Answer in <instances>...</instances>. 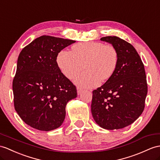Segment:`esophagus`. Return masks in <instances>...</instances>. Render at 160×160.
Instances as JSON below:
<instances>
[{"instance_id": "1", "label": "esophagus", "mask_w": 160, "mask_h": 160, "mask_svg": "<svg viewBox=\"0 0 160 160\" xmlns=\"http://www.w3.org/2000/svg\"><path fill=\"white\" fill-rule=\"evenodd\" d=\"M82 91H83L82 89L80 88H77V93H78V95H79Z\"/></svg>"}]
</instances>
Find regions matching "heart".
<instances>
[{
    "mask_svg": "<svg viewBox=\"0 0 160 160\" xmlns=\"http://www.w3.org/2000/svg\"><path fill=\"white\" fill-rule=\"evenodd\" d=\"M57 64L62 74L70 79L85 67L86 71L78 75L75 82L83 88H93L113 75L118 64V53L114 46L101 42H79L72 46L71 52L60 51Z\"/></svg>",
    "mask_w": 160,
    "mask_h": 160,
    "instance_id": "1",
    "label": "heart"
}]
</instances>
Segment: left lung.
<instances>
[{"instance_id":"left-lung-1","label":"left lung","mask_w":160,"mask_h":160,"mask_svg":"<svg viewBox=\"0 0 160 160\" xmlns=\"http://www.w3.org/2000/svg\"><path fill=\"white\" fill-rule=\"evenodd\" d=\"M118 53V64L112 76L92 92L91 111L101 128L118 130L130 125L142 114L147 94L144 64L136 50L118 37H104Z\"/></svg>"}]
</instances>
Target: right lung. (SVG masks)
<instances>
[{
	"instance_id": "obj_1",
	"label": "right lung",
	"mask_w": 160,
	"mask_h": 160,
	"mask_svg": "<svg viewBox=\"0 0 160 160\" xmlns=\"http://www.w3.org/2000/svg\"><path fill=\"white\" fill-rule=\"evenodd\" d=\"M76 42L43 35L22 50L13 81L15 109L28 126L41 131L59 128L66 105L77 96V88L57 64L60 51Z\"/></svg>"
}]
</instances>
